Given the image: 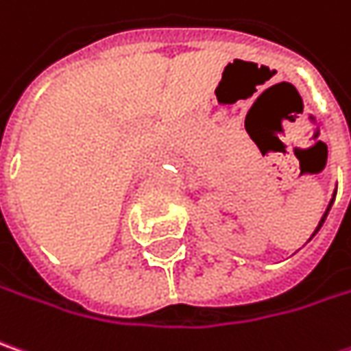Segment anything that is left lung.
Listing matches in <instances>:
<instances>
[{
	"label": "left lung",
	"mask_w": 351,
	"mask_h": 351,
	"mask_svg": "<svg viewBox=\"0 0 351 351\" xmlns=\"http://www.w3.org/2000/svg\"><path fill=\"white\" fill-rule=\"evenodd\" d=\"M334 199H336V191H334V195H332V199H330V203H328V207H326L324 215H322V217H320V221H318V227H316V229H314V233H312V235H310V239H308V241H312V239H314V237H316V233H318V231H320V227H322V225H324L326 217H328V213H330V209H332V203H334Z\"/></svg>",
	"instance_id": "obj_1"
}]
</instances>
